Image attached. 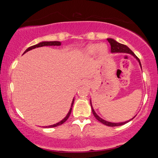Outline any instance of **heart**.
<instances>
[{
    "mask_svg": "<svg viewBox=\"0 0 158 158\" xmlns=\"http://www.w3.org/2000/svg\"><path fill=\"white\" fill-rule=\"evenodd\" d=\"M83 51L88 56H94L96 53L100 55H104L108 52V47L105 43L100 44H89L83 49Z\"/></svg>",
    "mask_w": 158,
    "mask_h": 158,
    "instance_id": "heart-1",
    "label": "heart"
}]
</instances>
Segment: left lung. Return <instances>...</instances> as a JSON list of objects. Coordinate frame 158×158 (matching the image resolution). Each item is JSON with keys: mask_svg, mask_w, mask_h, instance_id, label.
I'll use <instances>...</instances> for the list:
<instances>
[{"mask_svg": "<svg viewBox=\"0 0 158 158\" xmlns=\"http://www.w3.org/2000/svg\"><path fill=\"white\" fill-rule=\"evenodd\" d=\"M107 41H109V43H110V52L111 53H129V54L133 56L136 59L137 61L139 62V65L140 66V68L142 69V66H141V64H140V60L138 58V57H137L135 54V53H134L132 50H131L128 47L123 45V44H122V43H119L117 41H116L115 39H110V38H108L107 39ZM90 105H91V107H92V113L94 114V117H96V118L97 119V120H98L100 122H101L102 123L105 124V125L106 126H110V127H113V126H122L123 125V124H125L127 122H129L130 121L132 120L135 117H136V115L135 117H133L132 119H130V120L128 121H126V122H118V123H114V122H108V121H106L105 119H102L101 117H99L98 115H97L96 113L95 112V110H94L93 109V106H92V101L91 100H90Z\"/></svg>", "mask_w": 158, "mask_h": 158, "instance_id": "8db88e82", "label": "left lung"}]
</instances>
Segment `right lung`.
<instances>
[{
  "mask_svg": "<svg viewBox=\"0 0 158 158\" xmlns=\"http://www.w3.org/2000/svg\"><path fill=\"white\" fill-rule=\"evenodd\" d=\"M61 45V42L60 41H42V42H40L39 43L35 45H32L31 47H30L27 49L26 50V51L23 52V54H24L25 53L28 52L30 50H32L33 49H35V48H41V47H43V46H60ZM74 100H75V98L73 99V101L71 103V106H70V108L69 113H67V115H66V117L64 118L62 120L60 121V122L56 123V124H53V125H51V126H44V127H56L58 126L61 125V124L64 123L68 119V118L69 117L70 113H71V110H72V107L73 106V103H74Z\"/></svg>",
  "mask_w": 158,
  "mask_h": 158,
  "instance_id": "1",
  "label": "right lung"
}]
</instances>
